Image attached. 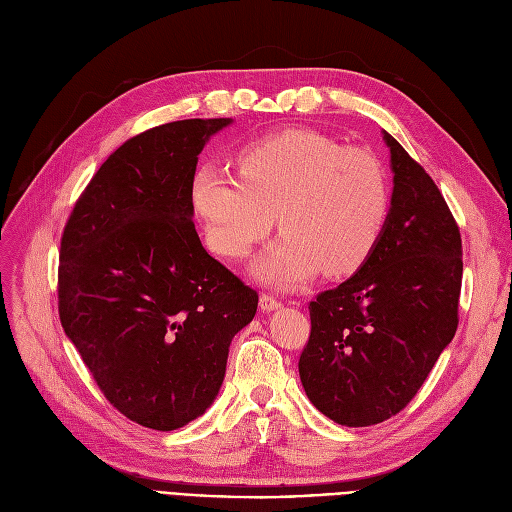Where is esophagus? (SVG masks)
Instances as JSON below:
<instances>
[{
	"label": "esophagus",
	"instance_id": "esophagus-1",
	"mask_svg": "<svg viewBox=\"0 0 512 512\" xmlns=\"http://www.w3.org/2000/svg\"><path fill=\"white\" fill-rule=\"evenodd\" d=\"M259 307H261L263 311H274V309L280 307V301H278L274 295H270V293H261V297H259Z\"/></svg>",
	"mask_w": 512,
	"mask_h": 512
}]
</instances>
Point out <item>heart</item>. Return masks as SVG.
<instances>
[{"label": "heart", "mask_w": 512, "mask_h": 512, "mask_svg": "<svg viewBox=\"0 0 512 512\" xmlns=\"http://www.w3.org/2000/svg\"><path fill=\"white\" fill-rule=\"evenodd\" d=\"M238 175L201 165L190 201L209 247L228 259L247 257L276 224L284 232L255 272L278 286H297L316 272L347 276L379 244L389 215L383 163L314 129H284L236 152Z\"/></svg>", "instance_id": "obj_1"}]
</instances>
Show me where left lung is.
I'll use <instances>...</instances> for the list:
<instances>
[{"label":"left lung","mask_w":512,"mask_h":512,"mask_svg":"<svg viewBox=\"0 0 512 512\" xmlns=\"http://www.w3.org/2000/svg\"><path fill=\"white\" fill-rule=\"evenodd\" d=\"M393 194L376 249L309 303L303 389L324 416L370 427L404 410L458 328L462 240L431 175L383 131Z\"/></svg>","instance_id":"8db88e82"}]
</instances>
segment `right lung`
<instances>
[{"instance_id":"add662e5","label":"right lung","mask_w":512,"mask_h":512,"mask_svg":"<svg viewBox=\"0 0 512 512\" xmlns=\"http://www.w3.org/2000/svg\"><path fill=\"white\" fill-rule=\"evenodd\" d=\"M230 123L173 121L127 140L81 192L60 240L66 337L108 402L154 431L205 414L259 303L192 221L198 154Z\"/></svg>"}]
</instances>
